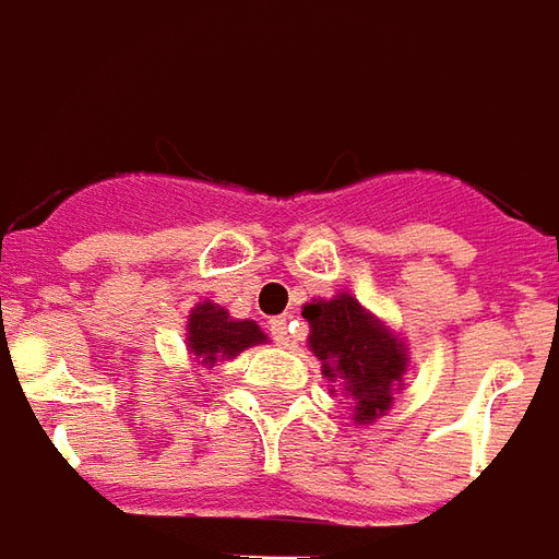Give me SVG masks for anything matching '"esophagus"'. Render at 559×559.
Returning a JSON list of instances; mask_svg holds the SVG:
<instances>
[{"instance_id":"1","label":"esophagus","mask_w":559,"mask_h":559,"mask_svg":"<svg viewBox=\"0 0 559 559\" xmlns=\"http://www.w3.org/2000/svg\"><path fill=\"white\" fill-rule=\"evenodd\" d=\"M271 336H274L276 345H288L292 342V336H288V319L285 316H280V319H271Z\"/></svg>"}]
</instances>
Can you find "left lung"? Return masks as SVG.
Returning a JSON list of instances; mask_svg holds the SVG:
<instances>
[{"label": "left lung", "instance_id": "obj_1", "mask_svg": "<svg viewBox=\"0 0 559 559\" xmlns=\"http://www.w3.org/2000/svg\"><path fill=\"white\" fill-rule=\"evenodd\" d=\"M304 319L309 321V352L321 360V374L330 384L340 381L352 396L354 423L366 426L384 417L408 369L405 342L345 292L307 304Z\"/></svg>", "mask_w": 559, "mask_h": 559}]
</instances>
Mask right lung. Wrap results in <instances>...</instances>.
Instances as JSON below:
<instances>
[{"mask_svg":"<svg viewBox=\"0 0 559 559\" xmlns=\"http://www.w3.org/2000/svg\"><path fill=\"white\" fill-rule=\"evenodd\" d=\"M262 342H267V336L255 321L231 319L226 309L211 300L195 304L187 319V352L193 354L195 364L207 369L223 360H235L240 352Z\"/></svg>","mask_w":559,"mask_h":559,"instance_id":"right-lung-1","label":"right lung"}]
</instances>
